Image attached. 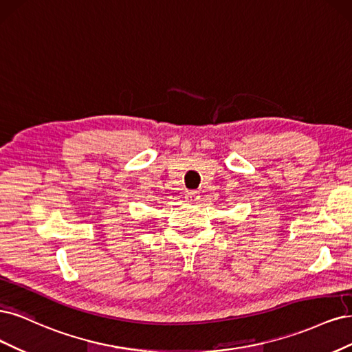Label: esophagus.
I'll return each mask as SVG.
<instances>
[{
	"mask_svg": "<svg viewBox=\"0 0 352 352\" xmlns=\"http://www.w3.org/2000/svg\"><path fill=\"white\" fill-rule=\"evenodd\" d=\"M186 197H187V201H190V203H197L200 200L199 191H195V190L187 191V196Z\"/></svg>",
	"mask_w": 352,
	"mask_h": 352,
	"instance_id": "obj_1",
	"label": "esophagus"
}]
</instances>
